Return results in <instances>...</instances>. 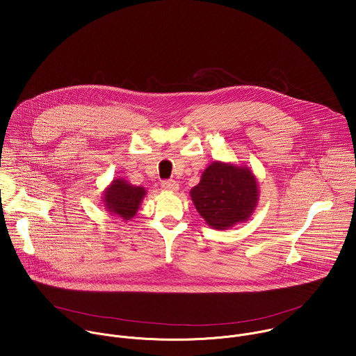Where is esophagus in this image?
<instances>
[{"mask_svg":"<svg viewBox=\"0 0 356 356\" xmlns=\"http://www.w3.org/2000/svg\"><path fill=\"white\" fill-rule=\"evenodd\" d=\"M162 187L168 191H177L179 190V183L173 179H169V180H163L162 181Z\"/></svg>","mask_w":356,"mask_h":356,"instance_id":"obj_1","label":"esophagus"}]
</instances>
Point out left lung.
<instances>
[{
  "label": "left lung",
  "instance_id": "8db88e82",
  "mask_svg": "<svg viewBox=\"0 0 356 356\" xmlns=\"http://www.w3.org/2000/svg\"><path fill=\"white\" fill-rule=\"evenodd\" d=\"M190 194L211 228L227 229L252 216L258 202V184L248 168L214 162Z\"/></svg>",
  "mask_w": 356,
  "mask_h": 356
}]
</instances>
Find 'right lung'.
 Listing matches in <instances>:
<instances>
[{
    "instance_id": "add662e5",
    "label": "right lung",
    "mask_w": 356,
    "mask_h": 356,
    "mask_svg": "<svg viewBox=\"0 0 356 356\" xmlns=\"http://www.w3.org/2000/svg\"><path fill=\"white\" fill-rule=\"evenodd\" d=\"M145 193L143 187H136L122 179H117L104 193L106 207L122 220H131L136 214Z\"/></svg>"
}]
</instances>
